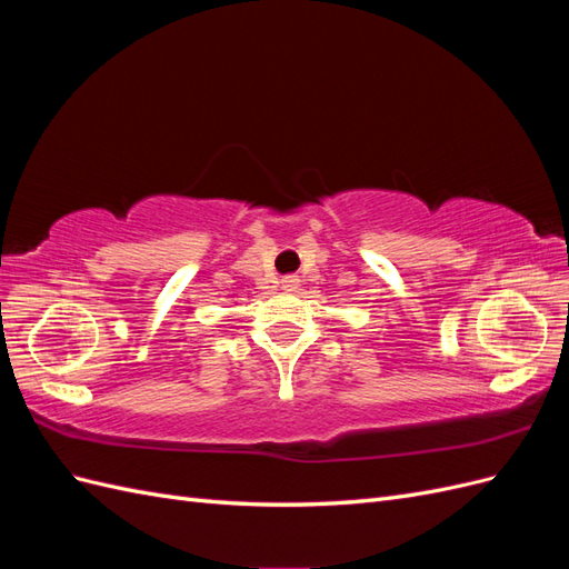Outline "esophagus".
I'll list each match as a JSON object with an SVG mask.
<instances>
[{
	"label": "esophagus",
	"instance_id": "esophagus-1",
	"mask_svg": "<svg viewBox=\"0 0 569 569\" xmlns=\"http://www.w3.org/2000/svg\"><path fill=\"white\" fill-rule=\"evenodd\" d=\"M297 287H299V280H297V278H284V280H282V289H284V291H297Z\"/></svg>",
	"mask_w": 569,
	"mask_h": 569
}]
</instances>
